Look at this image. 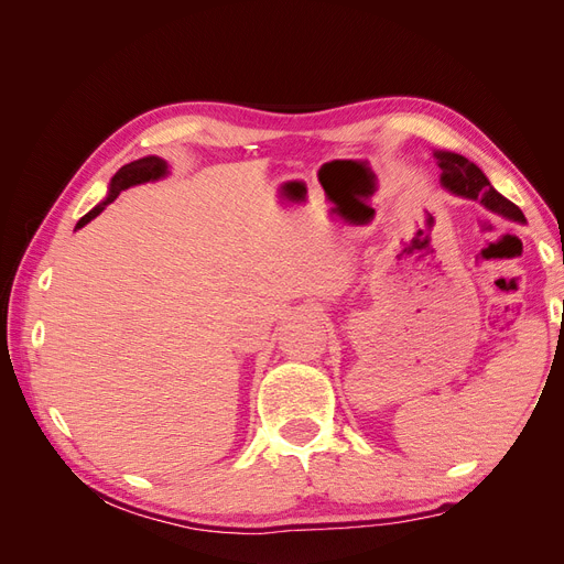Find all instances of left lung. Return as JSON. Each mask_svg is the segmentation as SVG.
I'll return each instance as SVG.
<instances>
[{"instance_id":"8db88e82","label":"left lung","mask_w":564,"mask_h":564,"mask_svg":"<svg viewBox=\"0 0 564 564\" xmlns=\"http://www.w3.org/2000/svg\"><path fill=\"white\" fill-rule=\"evenodd\" d=\"M435 158L442 172L440 181L445 183V187H449L452 193L470 197V199H480L491 212L503 214L516 220H524L522 212L516 207V204L508 202L503 195L494 191L487 176L473 162L456 155V152H435Z\"/></svg>"}]
</instances>
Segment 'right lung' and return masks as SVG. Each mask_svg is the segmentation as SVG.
I'll return each instance as SVG.
<instances>
[{
  "mask_svg": "<svg viewBox=\"0 0 564 564\" xmlns=\"http://www.w3.org/2000/svg\"><path fill=\"white\" fill-rule=\"evenodd\" d=\"M164 174H166V162L160 160V158H143V160L131 162V164H124V166L119 169V172L112 176V181H110V195H108V199H106L104 204H98V207L91 209L87 216H82L77 228L87 226L91 218H96L100 212H104V207H106L108 202H112L119 193L127 191L129 185L145 183V181H158V178H162Z\"/></svg>",
  "mask_w": 564,
  "mask_h": 564,
  "instance_id": "1",
  "label": "right lung"
}]
</instances>
